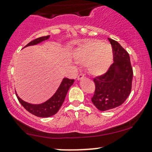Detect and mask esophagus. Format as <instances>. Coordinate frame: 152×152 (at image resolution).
I'll return each mask as SVG.
<instances>
[{
    "mask_svg": "<svg viewBox=\"0 0 152 152\" xmlns=\"http://www.w3.org/2000/svg\"><path fill=\"white\" fill-rule=\"evenodd\" d=\"M84 77H85L84 75H82V74H80V75H78V76H77V80H81V79L84 78Z\"/></svg>",
    "mask_w": 152,
    "mask_h": 152,
    "instance_id": "1",
    "label": "esophagus"
}]
</instances>
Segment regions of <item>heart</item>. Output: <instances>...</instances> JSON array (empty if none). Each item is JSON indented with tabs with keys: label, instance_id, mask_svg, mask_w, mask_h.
<instances>
[{
	"label": "heart",
	"instance_id": "b5f03b06",
	"mask_svg": "<svg viewBox=\"0 0 152 152\" xmlns=\"http://www.w3.org/2000/svg\"><path fill=\"white\" fill-rule=\"evenodd\" d=\"M76 63L84 65L86 71L92 76L104 73L113 61V50L110 45L99 40H89L74 50Z\"/></svg>",
	"mask_w": 152,
	"mask_h": 152
}]
</instances>
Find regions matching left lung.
<instances>
[{"instance_id": "obj_1", "label": "left lung", "mask_w": 152, "mask_h": 152, "mask_svg": "<svg viewBox=\"0 0 152 152\" xmlns=\"http://www.w3.org/2000/svg\"><path fill=\"white\" fill-rule=\"evenodd\" d=\"M113 48V63L103 75L95 77L92 102L105 111L122 105L131 92L133 69L129 54L116 41L108 38Z\"/></svg>"}]
</instances>
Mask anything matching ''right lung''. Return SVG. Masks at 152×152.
<instances>
[{"label": "right lung", "mask_w": 152, "mask_h": 152, "mask_svg": "<svg viewBox=\"0 0 152 152\" xmlns=\"http://www.w3.org/2000/svg\"><path fill=\"white\" fill-rule=\"evenodd\" d=\"M50 36H46V37H42L39 38H37L36 39L33 40L24 48L30 45H37L44 40L48 39ZM75 80L74 79L64 78L60 84V87L58 88L56 93L50 98L49 100L45 102V103L41 104H31L27 102L21 100L19 97L16 95L17 99L18 102L21 103V104L28 111L29 113H32L33 115L38 117H50L57 113L60 108L61 107L63 102L65 100V98L66 96L68 90L69 89L70 86L73 84Z\"/></svg>", "instance_id": "right-lung-1"}]
</instances>
